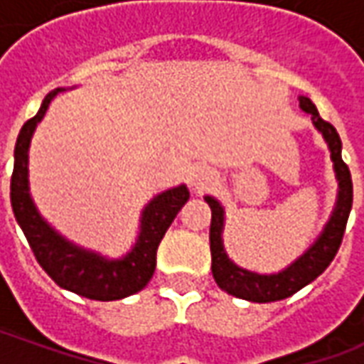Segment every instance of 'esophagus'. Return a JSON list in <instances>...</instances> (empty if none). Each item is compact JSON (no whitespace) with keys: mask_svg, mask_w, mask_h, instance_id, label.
Instances as JSON below:
<instances>
[{"mask_svg":"<svg viewBox=\"0 0 364 364\" xmlns=\"http://www.w3.org/2000/svg\"><path fill=\"white\" fill-rule=\"evenodd\" d=\"M214 181H216V173L208 167H197L191 177V185L197 191H206L210 185H214Z\"/></svg>","mask_w":364,"mask_h":364,"instance_id":"34e87169","label":"esophagus"}]
</instances>
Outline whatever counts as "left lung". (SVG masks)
Segmentation results:
<instances>
[{"label":"left lung","mask_w":364,"mask_h":364,"mask_svg":"<svg viewBox=\"0 0 364 364\" xmlns=\"http://www.w3.org/2000/svg\"><path fill=\"white\" fill-rule=\"evenodd\" d=\"M302 111L310 112L314 120V127L320 130L331 151L333 167H336L337 179H339V197H337L336 210L329 218L328 226L321 232L318 242L308 252L296 259L289 269H284L277 274H257L252 271H245L234 265L228 259V255L222 247V224H224V210L220 203L213 197H206L205 200L213 210L210 220V255H213V277L216 284L222 290L236 298H244L250 302H274L282 298L292 296L294 292L304 289L308 282L318 279L329 263L333 261L336 253L339 252V245L343 242L345 226L353 206V181L349 167L341 159V138L337 134L333 124L320 117L316 105L308 97H300Z\"/></svg>","instance_id":"1"}]
</instances>
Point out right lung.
<instances>
[{"mask_svg": "<svg viewBox=\"0 0 364 364\" xmlns=\"http://www.w3.org/2000/svg\"><path fill=\"white\" fill-rule=\"evenodd\" d=\"M62 90L50 91L44 97L41 109L28 119L15 144V166L11 175V206L38 265L62 289L72 290L90 300H120L142 290L156 271V253L167 228L189 200L185 185L161 193L146 206L142 214V232L134 250L117 261L103 259L97 253L75 247L41 218L28 195L27 164L28 144L35 127L41 122L54 95Z\"/></svg>", "mask_w": 364, "mask_h": 364, "instance_id": "add662e5", "label": "right lung"}]
</instances>
